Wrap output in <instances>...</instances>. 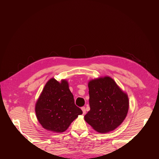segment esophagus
<instances>
[{"mask_svg":"<svg viewBox=\"0 0 159 159\" xmlns=\"http://www.w3.org/2000/svg\"><path fill=\"white\" fill-rule=\"evenodd\" d=\"M81 110H82V113H83V114H85L86 113V108H85V107H81Z\"/></svg>","mask_w":159,"mask_h":159,"instance_id":"34e87169","label":"esophagus"}]
</instances>
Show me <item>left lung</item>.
I'll list each match as a JSON object with an SVG mask.
<instances>
[{
    "label": "left lung",
    "instance_id": "left-lung-1",
    "mask_svg": "<svg viewBox=\"0 0 159 159\" xmlns=\"http://www.w3.org/2000/svg\"><path fill=\"white\" fill-rule=\"evenodd\" d=\"M90 110L85 121L96 131L108 133L115 129L126 117L129 110L127 93L110 77H102L88 82Z\"/></svg>",
    "mask_w": 159,
    "mask_h": 159
}]
</instances>
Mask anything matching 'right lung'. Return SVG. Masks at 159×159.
Listing matches in <instances>:
<instances>
[{
  "instance_id": "add662e5",
  "label": "right lung",
  "mask_w": 159,
  "mask_h": 159,
  "mask_svg": "<svg viewBox=\"0 0 159 159\" xmlns=\"http://www.w3.org/2000/svg\"><path fill=\"white\" fill-rule=\"evenodd\" d=\"M35 113L44 129L62 133L82 111L75 104L68 81L62 79L60 82L52 78L46 82L35 104Z\"/></svg>"
}]
</instances>
